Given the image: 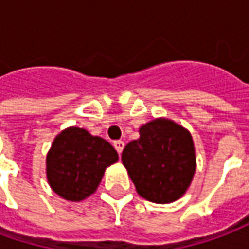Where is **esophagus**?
Segmentation results:
<instances>
[{"mask_svg": "<svg viewBox=\"0 0 249 249\" xmlns=\"http://www.w3.org/2000/svg\"><path fill=\"white\" fill-rule=\"evenodd\" d=\"M113 146L116 148L117 153H119V155H121V152H123V149H124V141H121V140L114 141Z\"/></svg>", "mask_w": 249, "mask_h": 249, "instance_id": "obj_1", "label": "esophagus"}]
</instances>
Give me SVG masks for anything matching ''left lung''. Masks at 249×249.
I'll use <instances>...</instances> for the list:
<instances>
[{"label": "left lung", "mask_w": 249, "mask_h": 249, "mask_svg": "<svg viewBox=\"0 0 249 249\" xmlns=\"http://www.w3.org/2000/svg\"><path fill=\"white\" fill-rule=\"evenodd\" d=\"M123 164L141 197L159 204L183 196L196 171L192 136L167 119L140 128V139L125 146Z\"/></svg>", "instance_id": "obj_1"}]
</instances>
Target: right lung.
<instances>
[{"mask_svg":"<svg viewBox=\"0 0 249 249\" xmlns=\"http://www.w3.org/2000/svg\"><path fill=\"white\" fill-rule=\"evenodd\" d=\"M117 159L108 141L71 126L57 136L46 156L48 181L65 200L80 201L97 189L105 168Z\"/></svg>","mask_w":249,"mask_h":249,"instance_id":"obj_1","label":"right lung"}]
</instances>
